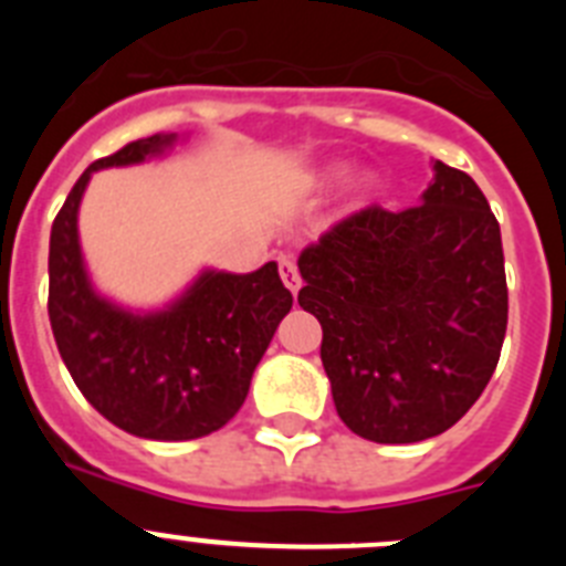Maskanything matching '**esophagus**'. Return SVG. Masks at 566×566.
Wrapping results in <instances>:
<instances>
[{"mask_svg": "<svg viewBox=\"0 0 566 566\" xmlns=\"http://www.w3.org/2000/svg\"><path fill=\"white\" fill-rule=\"evenodd\" d=\"M280 277L286 283V289L292 294H297L300 289V272H297V263L292 258H280Z\"/></svg>", "mask_w": 566, "mask_h": 566, "instance_id": "esophagus-1", "label": "esophagus"}]
</instances>
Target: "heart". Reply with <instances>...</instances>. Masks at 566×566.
I'll use <instances>...</instances> for the list:
<instances>
[{"instance_id": "heart-1", "label": "heart", "mask_w": 566, "mask_h": 566, "mask_svg": "<svg viewBox=\"0 0 566 566\" xmlns=\"http://www.w3.org/2000/svg\"><path fill=\"white\" fill-rule=\"evenodd\" d=\"M343 178H345L343 164H326V167H319L306 175V189H312V192H328V189L337 187Z\"/></svg>"}]
</instances>
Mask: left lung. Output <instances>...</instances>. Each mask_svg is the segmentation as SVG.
Instances as JSON below:
<instances>
[{
  "label": "left lung",
  "mask_w": 566,
  "mask_h": 566,
  "mask_svg": "<svg viewBox=\"0 0 566 566\" xmlns=\"http://www.w3.org/2000/svg\"><path fill=\"white\" fill-rule=\"evenodd\" d=\"M297 266V303L323 326L319 359L357 437L422 442L482 397L507 332V280L496 214L468 172L437 161L417 207L363 209Z\"/></svg>",
  "instance_id": "1"
}]
</instances>
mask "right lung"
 Wrapping results in <instances>:
<instances>
[{"label": "right lung", "instance_id": "right-lung-1", "mask_svg": "<svg viewBox=\"0 0 566 566\" xmlns=\"http://www.w3.org/2000/svg\"><path fill=\"white\" fill-rule=\"evenodd\" d=\"M175 142V133L149 135L90 164L53 221L48 258L50 328L70 377L115 428L158 442L223 428L292 308L274 260L249 274L203 269L181 297L155 312H133L96 292L78 243L90 178L161 158Z\"/></svg>", "mask_w": 566, "mask_h": 566}]
</instances>
